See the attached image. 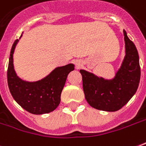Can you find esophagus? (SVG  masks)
<instances>
[{
  "instance_id": "34e87169",
  "label": "esophagus",
  "mask_w": 146,
  "mask_h": 146,
  "mask_svg": "<svg viewBox=\"0 0 146 146\" xmlns=\"http://www.w3.org/2000/svg\"><path fill=\"white\" fill-rule=\"evenodd\" d=\"M81 66H82V63L80 62H79V61H76V69H80Z\"/></svg>"
}]
</instances>
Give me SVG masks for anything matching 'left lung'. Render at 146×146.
I'll return each instance as SVG.
<instances>
[{"label":"left lung","instance_id":"obj_1","mask_svg":"<svg viewBox=\"0 0 146 146\" xmlns=\"http://www.w3.org/2000/svg\"><path fill=\"white\" fill-rule=\"evenodd\" d=\"M123 33L126 56L113 80H104L85 70H80L85 99L90 106L98 110L119 111L135 94L139 85L141 68L138 53L135 45L127 37L126 31Z\"/></svg>","mask_w":146,"mask_h":146}]
</instances>
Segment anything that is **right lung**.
Returning a JSON list of instances; mask_svg holds the SVG:
<instances>
[{
  "label": "right lung",
  "instance_id": "1",
  "mask_svg": "<svg viewBox=\"0 0 146 146\" xmlns=\"http://www.w3.org/2000/svg\"><path fill=\"white\" fill-rule=\"evenodd\" d=\"M18 41L16 39L12 46L7 71L11 94L24 110L31 114L42 115L54 111L61 101L67 76L74 70V66L69 64L58 67L44 79L36 82L23 81L16 76L13 66V53Z\"/></svg>",
  "mask_w": 146,
  "mask_h": 146
}]
</instances>
